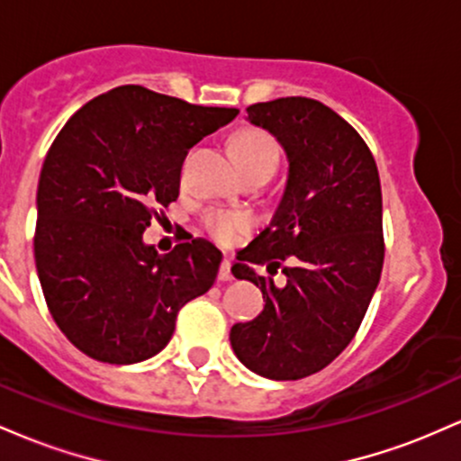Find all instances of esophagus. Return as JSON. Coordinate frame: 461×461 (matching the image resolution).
Returning <instances> with one entry per match:
<instances>
[{"mask_svg":"<svg viewBox=\"0 0 461 461\" xmlns=\"http://www.w3.org/2000/svg\"><path fill=\"white\" fill-rule=\"evenodd\" d=\"M219 279H221V282H231V279H234V275H231V262L230 260H223V264H221Z\"/></svg>","mask_w":461,"mask_h":461,"instance_id":"34e87169","label":"esophagus"}]
</instances>
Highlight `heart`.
<instances>
[{
    "label": "heart",
    "mask_w": 461,
    "mask_h": 461,
    "mask_svg": "<svg viewBox=\"0 0 461 461\" xmlns=\"http://www.w3.org/2000/svg\"><path fill=\"white\" fill-rule=\"evenodd\" d=\"M234 149L240 167L258 162V160H277V145L268 134L258 130L242 131L236 136ZM205 230L214 240L221 245H234V242L249 230V219L240 212H230V210H214V212L205 214Z\"/></svg>",
    "instance_id": "heart-1"
}]
</instances>
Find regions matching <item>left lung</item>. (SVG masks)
I'll return each instance as SVG.
<instances>
[{
  "mask_svg": "<svg viewBox=\"0 0 461 461\" xmlns=\"http://www.w3.org/2000/svg\"><path fill=\"white\" fill-rule=\"evenodd\" d=\"M247 121L277 139L288 177L275 214L231 267L262 290V314L236 322L230 342L249 370L303 379L333 362L359 330L384 267L382 184L366 142L308 97L253 104ZM293 257L279 289L252 268Z\"/></svg>",
  "mask_w": 461,
  "mask_h": 461,
  "instance_id": "obj_1",
  "label": "left lung"
}]
</instances>
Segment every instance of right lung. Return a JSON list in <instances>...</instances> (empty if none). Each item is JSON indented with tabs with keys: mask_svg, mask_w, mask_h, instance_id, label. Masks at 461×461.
I'll return each mask as SVG.
<instances>
[{
	"mask_svg": "<svg viewBox=\"0 0 461 461\" xmlns=\"http://www.w3.org/2000/svg\"><path fill=\"white\" fill-rule=\"evenodd\" d=\"M236 114L128 84L82 105L51 142L36 193V271L56 325L88 357H153L177 312L212 288L223 260L212 242L193 238L160 256L142 231L177 199L190 147Z\"/></svg>",
	"mask_w": 461,
	"mask_h": 461,
	"instance_id": "obj_1",
	"label": "right lung"
}]
</instances>
